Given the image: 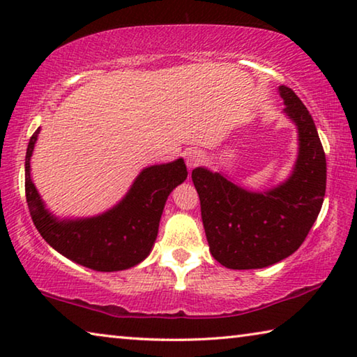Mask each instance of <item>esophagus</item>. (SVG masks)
<instances>
[{
    "label": "esophagus",
    "mask_w": 357,
    "mask_h": 357,
    "mask_svg": "<svg viewBox=\"0 0 357 357\" xmlns=\"http://www.w3.org/2000/svg\"><path fill=\"white\" fill-rule=\"evenodd\" d=\"M203 162V154L202 151H197V149H192L189 151V153L185 154V164L187 167H189V170H192V168L198 167Z\"/></svg>",
    "instance_id": "1"
}]
</instances>
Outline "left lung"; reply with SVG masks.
<instances>
[{"label": "left lung", "instance_id": "left-lung-1", "mask_svg": "<svg viewBox=\"0 0 357 357\" xmlns=\"http://www.w3.org/2000/svg\"><path fill=\"white\" fill-rule=\"evenodd\" d=\"M279 94L298 129V157L285 181L252 190L206 167L192 172L209 252L228 269H261L285 259L304 243L323 206L326 155L315 123L291 89L279 86Z\"/></svg>", "mask_w": 357, "mask_h": 357}]
</instances>
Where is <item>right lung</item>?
<instances>
[{
  "label": "right lung",
  "instance_id": "obj_1",
  "mask_svg": "<svg viewBox=\"0 0 357 357\" xmlns=\"http://www.w3.org/2000/svg\"><path fill=\"white\" fill-rule=\"evenodd\" d=\"M40 128L28 143L25 192L29 214L45 243L84 268L114 273L146 258L159 233L167 198L187 178L184 159L143 168L113 208L93 217H58L45 206L31 178V157Z\"/></svg>",
  "mask_w": 357,
  "mask_h": 357
}]
</instances>
